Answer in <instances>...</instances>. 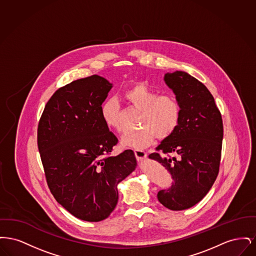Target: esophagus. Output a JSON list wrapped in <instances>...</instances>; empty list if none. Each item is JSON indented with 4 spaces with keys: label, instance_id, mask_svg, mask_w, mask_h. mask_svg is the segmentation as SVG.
Here are the masks:
<instances>
[{
    "label": "esophagus",
    "instance_id": "obj_1",
    "mask_svg": "<svg viewBox=\"0 0 256 256\" xmlns=\"http://www.w3.org/2000/svg\"><path fill=\"white\" fill-rule=\"evenodd\" d=\"M134 154H135V156L138 161H144L146 158V154L144 150H134Z\"/></svg>",
    "mask_w": 256,
    "mask_h": 256
}]
</instances>
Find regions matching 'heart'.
<instances>
[{"label":"heart","mask_w":256,"mask_h":256,"mask_svg":"<svg viewBox=\"0 0 256 256\" xmlns=\"http://www.w3.org/2000/svg\"><path fill=\"white\" fill-rule=\"evenodd\" d=\"M122 98L132 106L141 110V130L128 132L121 139L124 146L144 150L150 146L156 137L164 140L178 130L182 119V106L178 98L170 94H160L145 82H138L128 87ZM102 120L110 128L122 130L120 124V106L110 98L100 108Z\"/></svg>","instance_id":"obj_1"}]
</instances>
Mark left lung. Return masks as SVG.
Instances as JSON below:
<instances>
[{
  "label": "left lung",
  "mask_w": 256,
  "mask_h": 256,
  "mask_svg": "<svg viewBox=\"0 0 256 256\" xmlns=\"http://www.w3.org/2000/svg\"><path fill=\"white\" fill-rule=\"evenodd\" d=\"M164 80L180 104L182 119L176 132L148 158L170 172L174 184L159 191L158 198L164 206L178 211L195 206L215 182L224 126L214 98L202 82L182 71L167 73Z\"/></svg>",
  "instance_id": "1"
}]
</instances>
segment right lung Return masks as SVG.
Segmentation results:
<instances>
[{
  "instance_id": "add662e5",
  "label": "right lung",
  "mask_w": 256,
  "mask_h": 256,
  "mask_svg": "<svg viewBox=\"0 0 256 256\" xmlns=\"http://www.w3.org/2000/svg\"><path fill=\"white\" fill-rule=\"evenodd\" d=\"M111 87L98 74L62 86L38 122L37 146L50 191L67 211L87 222L110 216L118 202L117 184L137 167L132 150L111 156L118 139L100 113Z\"/></svg>"
}]
</instances>
